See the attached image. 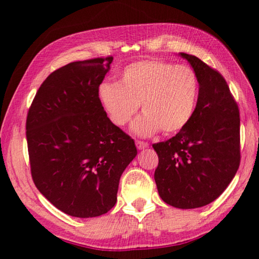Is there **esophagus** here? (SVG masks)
<instances>
[{
  "instance_id": "34e87169",
  "label": "esophagus",
  "mask_w": 259,
  "mask_h": 259,
  "mask_svg": "<svg viewBox=\"0 0 259 259\" xmlns=\"http://www.w3.org/2000/svg\"><path fill=\"white\" fill-rule=\"evenodd\" d=\"M136 146H137L138 150H144V148H147L150 146V144L143 142V140H136Z\"/></svg>"
}]
</instances>
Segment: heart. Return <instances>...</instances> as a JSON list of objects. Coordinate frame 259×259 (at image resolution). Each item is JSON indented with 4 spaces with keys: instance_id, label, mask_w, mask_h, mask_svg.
Instances as JSON below:
<instances>
[{
    "instance_id": "b5f03b06",
    "label": "heart",
    "mask_w": 259,
    "mask_h": 259,
    "mask_svg": "<svg viewBox=\"0 0 259 259\" xmlns=\"http://www.w3.org/2000/svg\"><path fill=\"white\" fill-rule=\"evenodd\" d=\"M198 94V76L190 66L156 59L130 64L121 72L119 83L104 82L98 88L100 104L119 126L128 123L142 105L144 113L131 125L138 136L185 128L195 111Z\"/></svg>"
}]
</instances>
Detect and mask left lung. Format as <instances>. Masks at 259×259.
Wrapping results in <instances>:
<instances>
[{
  "label": "left lung",
  "instance_id": "1",
  "mask_svg": "<svg viewBox=\"0 0 259 259\" xmlns=\"http://www.w3.org/2000/svg\"><path fill=\"white\" fill-rule=\"evenodd\" d=\"M199 81L195 111L175 137L153 144L154 179L165 203L194 209L211 203L240 165V112L225 78L198 57L181 52Z\"/></svg>",
  "mask_w": 259,
  "mask_h": 259
}]
</instances>
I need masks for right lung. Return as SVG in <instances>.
Wrapping results in <instances>:
<instances>
[{"mask_svg":"<svg viewBox=\"0 0 259 259\" xmlns=\"http://www.w3.org/2000/svg\"><path fill=\"white\" fill-rule=\"evenodd\" d=\"M112 61L113 57L74 61L52 72L26 120L35 186L73 217L109 211L121 175L137 155L134 139L112 123L98 98Z\"/></svg>","mask_w":259,"mask_h":259,"instance_id":"obj_1","label":"right lung"}]
</instances>
